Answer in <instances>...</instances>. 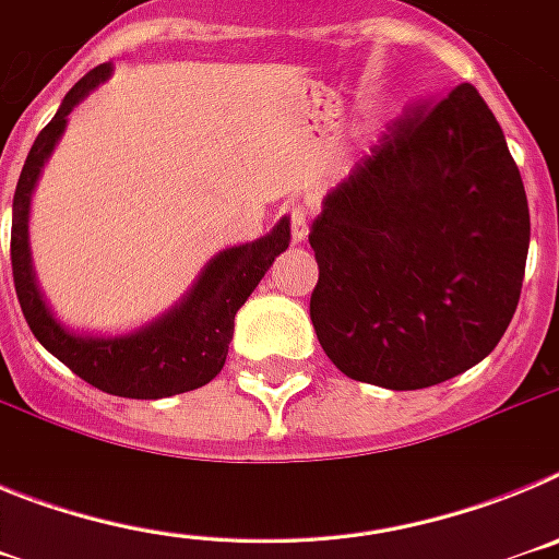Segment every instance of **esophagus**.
I'll return each instance as SVG.
<instances>
[{"mask_svg":"<svg viewBox=\"0 0 559 559\" xmlns=\"http://www.w3.org/2000/svg\"><path fill=\"white\" fill-rule=\"evenodd\" d=\"M290 218V237H294V243H302L305 237H308V210L299 204H290L285 206Z\"/></svg>","mask_w":559,"mask_h":559,"instance_id":"obj_1","label":"esophagus"}]
</instances>
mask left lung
<instances>
[{
    "label": "left lung",
    "instance_id": "left-lung-1",
    "mask_svg": "<svg viewBox=\"0 0 559 559\" xmlns=\"http://www.w3.org/2000/svg\"><path fill=\"white\" fill-rule=\"evenodd\" d=\"M310 322L347 378L426 389L496 349L521 299L530 204L471 83L394 120L310 229Z\"/></svg>",
    "mask_w": 559,
    "mask_h": 559
}]
</instances>
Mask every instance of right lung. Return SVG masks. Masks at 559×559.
I'll return each instance as SVG.
<instances>
[{"instance_id": "obj_1", "label": "right lung", "mask_w": 559, "mask_h": 559, "mask_svg": "<svg viewBox=\"0 0 559 559\" xmlns=\"http://www.w3.org/2000/svg\"><path fill=\"white\" fill-rule=\"evenodd\" d=\"M111 78V63H100L69 88L56 117L47 122L27 153L13 195L10 226V263L19 305L41 347L67 364L78 378L117 397L159 400L206 386L224 369L235 313L243 308L265 271L290 243V221L283 218L260 240L218 251L192 288L170 310L142 324L133 333L95 335L78 333L56 319L44 290L38 288L29 254V199L41 176L44 162L56 151L72 108Z\"/></svg>"}]
</instances>
